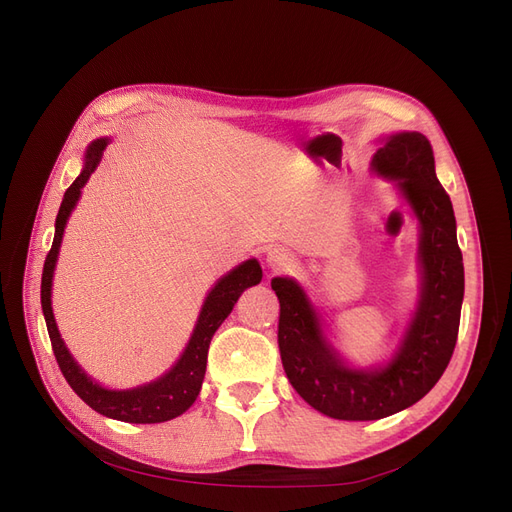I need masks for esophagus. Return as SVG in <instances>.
Here are the masks:
<instances>
[{"mask_svg":"<svg viewBox=\"0 0 512 512\" xmlns=\"http://www.w3.org/2000/svg\"><path fill=\"white\" fill-rule=\"evenodd\" d=\"M267 265L271 271H286L294 265V256L286 250V247H271L267 252Z\"/></svg>","mask_w":512,"mask_h":512,"instance_id":"obj_1","label":"esophagus"}]
</instances>
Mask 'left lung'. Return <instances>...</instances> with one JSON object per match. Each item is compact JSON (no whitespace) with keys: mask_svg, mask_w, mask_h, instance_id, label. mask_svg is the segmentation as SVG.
Masks as SVG:
<instances>
[{"mask_svg":"<svg viewBox=\"0 0 512 512\" xmlns=\"http://www.w3.org/2000/svg\"><path fill=\"white\" fill-rule=\"evenodd\" d=\"M374 166L397 181L421 224L423 294L395 359L380 371L346 367L324 342L318 316L299 284L288 277L271 282L280 299L277 344L286 376L309 406L339 421H378L423 399L442 378L459 333L463 258L431 143L418 132L395 134L376 151Z\"/></svg>","mask_w":512,"mask_h":512,"instance_id":"obj_1","label":"left lung"}]
</instances>
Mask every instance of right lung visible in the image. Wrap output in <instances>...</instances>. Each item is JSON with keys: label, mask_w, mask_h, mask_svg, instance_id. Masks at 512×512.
<instances>
[{"label": "right lung", "mask_w": 512, "mask_h": 512, "mask_svg": "<svg viewBox=\"0 0 512 512\" xmlns=\"http://www.w3.org/2000/svg\"><path fill=\"white\" fill-rule=\"evenodd\" d=\"M106 143H108L106 138H100V141H94L89 145L83 173L74 179V183L64 194V200H61V207L55 220V239L49 254H46L44 269H42V286H40L42 312H44L46 329H49L53 354L61 374H64V378L72 386V391L79 395L89 408H94L96 412L108 418H117V421H123V423H164V421H170V418L183 414L196 401L205 378L211 337L226 320V316L232 312V307H235L241 292L245 288L256 286L262 280V269L256 260H247L215 284V288L209 292V297L203 305V312H200V318L188 348H185L179 363L160 380L138 386V389H132V391H108V389H102V386L96 384L91 378H87L85 371L74 363L70 352L66 350L64 342H61L59 337L57 324L53 318V307H51V280H53V269L57 262L61 235H64L68 215L81 196V188L87 183L89 175L94 173V168L98 166L102 151L106 149Z\"/></svg>", "instance_id": "obj_1"}]
</instances>
